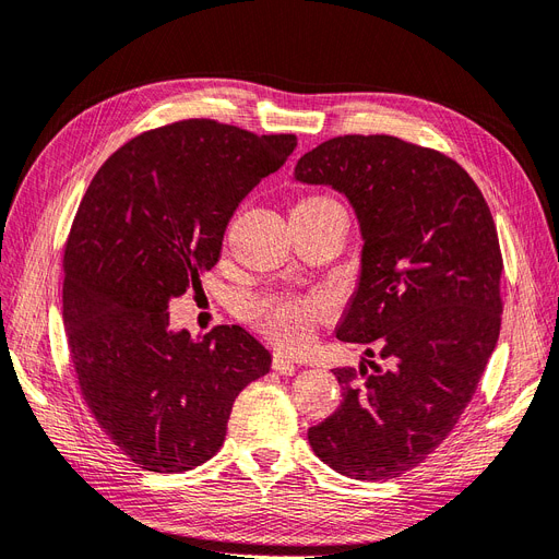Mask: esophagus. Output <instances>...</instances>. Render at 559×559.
<instances>
[{
	"label": "esophagus",
	"instance_id": "obj_1",
	"mask_svg": "<svg viewBox=\"0 0 559 559\" xmlns=\"http://www.w3.org/2000/svg\"><path fill=\"white\" fill-rule=\"evenodd\" d=\"M273 369H275L277 373H282V376H294V373L298 371V365H296L294 357H288V355H284V353H275V357H273Z\"/></svg>",
	"mask_w": 559,
	"mask_h": 559
}]
</instances>
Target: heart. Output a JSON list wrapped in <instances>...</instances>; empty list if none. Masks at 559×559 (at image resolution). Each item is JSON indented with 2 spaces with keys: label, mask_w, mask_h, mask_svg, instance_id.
Masks as SVG:
<instances>
[{
  "label": "heart",
  "mask_w": 559,
  "mask_h": 559,
  "mask_svg": "<svg viewBox=\"0 0 559 559\" xmlns=\"http://www.w3.org/2000/svg\"><path fill=\"white\" fill-rule=\"evenodd\" d=\"M311 202H323V199L311 197L300 204H311ZM321 314H323V302L319 298L277 296V298L259 300L252 307L254 323L284 346L305 344Z\"/></svg>",
  "instance_id": "1"
}]
</instances>
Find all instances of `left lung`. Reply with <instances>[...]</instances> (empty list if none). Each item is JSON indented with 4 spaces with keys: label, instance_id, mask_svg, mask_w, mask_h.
<instances>
[{
    "label": "left lung",
    "instance_id": "left-lung-1",
    "mask_svg": "<svg viewBox=\"0 0 559 559\" xmlns=\"http://www.w3.org/2000/svg\"><path fill=\"white\" fill-rule=\"evenodd\" d=\"M294 181L348 199L360 273L334 332L376 344L385 362L332 369L342 406L307 431L309 444L350 479L399 477L450 436L498 344L493 215L461 165L390 135L328 140L302 155Z\"/></svg>",
    "mask_w": 559,
    "mask_h": 559
}]
</instances>
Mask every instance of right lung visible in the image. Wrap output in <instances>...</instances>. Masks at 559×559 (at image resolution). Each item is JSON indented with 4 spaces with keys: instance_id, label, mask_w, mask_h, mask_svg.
<instances>
[{
    "instance_id": "right-lung-1",
    "label": "right lung",
    "mask_w": 559,
    "mask_h": 559,
    "mask_svg": "<svg viewBox=\"0 0 559 559\" xmlns=\"http://www.w3.org/2000/svg\"><path fill=\"white\" fill-rule=\"evenodd\" d=\"M296 135L188 119L130 140L98 169L63 254V325L98 427L151 473H186L222 448L236 396L271 371L248 330L169 328L202 286L238 204Z\"/></svg>"
}]
</instances>
